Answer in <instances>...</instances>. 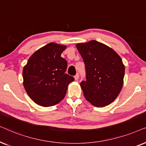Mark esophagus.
<instances>
[{
  "instance_id": "obj_1",
  "label": "esophagus",
  "mask_w": 146,
  "mask_h": 146,
  "mask_svg": "<svg viewBox=\"0 0 146 146\" xmlns=\"http://www.w3.org/2000/svg\"><path fill=\"white\" fill-rule=\"evenodd\" d=\"M79 74H78V73H77V74L76 75H75V76H74V78H75V80H77V79H79Z\"/></svg>"
}]
</instances>
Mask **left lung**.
Instances as JSON below:
<instances>
[{"instance_id": "1", "label": "left lung", "mask_w": 146, "mask_h": 146, "mask_svg": "<svg viewBox=\"0 0 146 146\" xmlns=\"http://www.w3.org/2000/svg\"><path fill=\"white\" fill-rule=\"evenodd\" d=\"M76 47L85 65L86 81L81 87L88 102L96 107H105L119 96L125 74L121 57L110 46L92 40L77 43Z\"/></svg>"}]
</instances>
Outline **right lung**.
Returning a JSON list of instances; mask_svg holds the SVG:
<instances>
[{
  "label": "right lung",
  "instance_id": "add662e5",
  "mask_svg": "<svg viewBox=\"0 0 146 146\" xmlns=\"http://www.w3.org/2000/svg\"><path fill=\"white\" fill-rule=\"evenodd\" d=\"M67 46L50 42L36 50L23 68L25 89L35 104L50 107L65 98L68 85L74 81L66 74L67 62L61 57Z\"/></svg>",
  "mask_w": 146,
  "mask_h": 146
}]
</instances>
